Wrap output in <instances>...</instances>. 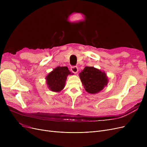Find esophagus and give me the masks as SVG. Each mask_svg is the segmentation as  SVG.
<instances>
[{
	"mask_svg": "<svg viewBox=\"0 0 147 147\" xmlns=\"http://www.w3.org/2000/svg\"><path fill=\"white\" fill-rule=\"evenodd\" d=\"M71 69L72 72L75 73V74H76L78 72V68L77 66H72L71 67Z\"/></svg>",
	"mask_w": 147,
	"mask_h": 147,
	"instance_id": "esophagus-1",
	"label": "esophagus"
}]
</instances>
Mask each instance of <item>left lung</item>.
<instances>
[{
  "mask_svg": "<svg viewBox=\"0 0 147 147\" xmlns=\"http://www.w3.org/2000/svg\"><path fill=\"white\" fill-rule=\"evenodd\" d=\"M84 88L89 94H96L108 83L105 73L93 67H86L79 74Z\"/></svg>",
  "mask_w": 147,
  "mask_h": 147,
  "instance_id": "8db88e82",
  "label": "left lung"
}]
</instances>
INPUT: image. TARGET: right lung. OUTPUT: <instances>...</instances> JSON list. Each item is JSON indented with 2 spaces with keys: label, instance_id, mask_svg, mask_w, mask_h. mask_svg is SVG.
Masks as SVG:
<instances>
[{
  "label": "right lung",
  "instance_id": "add662e5",
  "mask_svg": "<svg viewBox=\"0 0 147 147\" xmlns=\"http://www.w3.org/2000/svg\"><path fill=\"white\" fill-rule=\"evenodd\" d=\"M71 74L67 67H58L46 77L48 86L53 92H59L65 86L67 77Z\"/></svg>",
  "mask_w": 147,
  "mask_h": 147
}]
</instances>
